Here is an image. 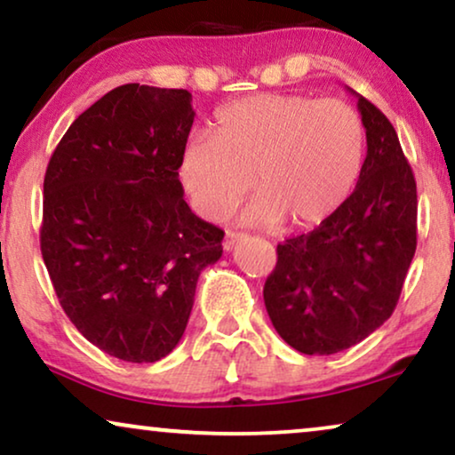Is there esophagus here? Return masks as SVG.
I'll return each mask as SVG.
<instances>
[{"label":"esophagus","instance_id":"1","mask_svg":"<svg viewBox=\"0 0 455 455\" xmlns=\"http://www.w3.org/2000/svg\"><path fill=\"white\" fill-rule=\"evenodd\" d=\"M244 238V234H238V232H228L226 238H223V251H232V248L238 244V242Z\"/></svg>","mask_w":455,"mask_h":455}]
</instances>
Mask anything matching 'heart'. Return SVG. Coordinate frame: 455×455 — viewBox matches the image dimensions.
Here are the masks:
<instances>
[{
  "mask_svg": "<svg viewBox=\"0 0 455 455\" xmlns=\"http://www.w3.org/2000/svg\"><path fill=\"white\" fill-rule=\"evenodd\" d=\"M366 130L338 99L263 92L215 114L213 136H190L180 180L198 213L215 220L257 186L246 221L313 229L344 207L363 172Z\"/></svg>",
  "mask_w": 455,
  "mask_h": 455,
  "instance_id": "1",
  "label": "heart"
}]
</instances>
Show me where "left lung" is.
Wrapping results in <instances>:
<instances>
[{
    "mask_svg": "<svg viewBox=\"0 0 455 455\" xmlns=\"http://www.w3.org/2000/svg\"><path fill=\"white\" fill-rule=\"evenodd\" d=\"M356 97L366 130L356 188L313 232L277 244V265L263 288L275 331L310 356L347 350L381 327L400 300L416 251L412 167L391 122Z\"/></svg>",
    "mask_w": 455,
    "mask_h": 455,
    "instance_id": "1",
    "label": "left lung"
}]
</instances>
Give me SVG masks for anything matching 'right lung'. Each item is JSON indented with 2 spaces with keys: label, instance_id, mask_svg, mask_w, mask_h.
<instances>
[{
  "label": "right lung",
  "instance_id": "1",
  "mask_svg": "<svg viewBox=\"0 0 455 455\" xmlns=\"http://www.w3.org/2000/svg\"><path fill=\"white\" fill-rule=\"evenodd\" d=\"M190 103L184 89L117 86L68 128L43 182L41 254L61 308L126 363L178 346L198 275L223 252L178 178Z\"/></svg>",
  "mask_w": 455,
  "mask_h": 455
}]
</instances>
